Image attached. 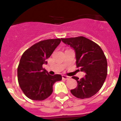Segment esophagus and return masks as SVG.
Here are the masks:
<instances>
[{
    "label": "esophagus",
    "mask_w": 121,
    "mask_h": 121,
    "mask_svg": "<svg viewBox=\"0 0 121 121\" xmlns=\"http://www.w3.org/2000/svg\"><path fill=\"white\" fill-rule=\"evenodd\" d=\"M62 79L65 80H68L70 79V77L67 76H65V75H62Z\"/></svg>",
    "instance_id": "1"
}]
</instances>
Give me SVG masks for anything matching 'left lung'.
I'll return each mask as SVG.
<instances>
[{
	"instance_id": "obj_1",
	"label": "left lung",
	"mask_w": 121,
	"mask_h": 121,
	"mask_svg": "<svg viewBox=\"0 0 121 121\" xmlns=\"http://www.w3.org/2000/svg\"><path fill=\"white\" fill-rule=\"evenodd\" d=\"M61 40L74 50L77 67L86 73L81 79L72 77L78 86L71 90V94L80 99L93 96L101 88L107 74V62L103 51L95 42L82 36Z\"/></svg>"
}]
</instances>
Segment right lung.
<instances>
[{
	"instance_id": "add662e5",
	"label": "right lung",
	"mask_w": 121,
	"mask_h": 121,
	"mask_svg": "<svg viewBox=\"0 0 121 121\" xmlns=\"http://www.w3.org/2000/svg\"><path fill=\"white\" fill-rule=\"evenodd\" d=\"M60 39H47L33 45L22 54L17 68L19 84L23 93L29 99L42 100L48 98L53 92V85L61 81L60 74L51 76L42 68L47 64L56 47Z\"/></svg>"
}]
</instances>
